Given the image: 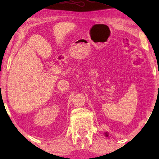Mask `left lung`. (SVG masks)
Listing matches in <instances>:
<instances>
[{
  "label": "left lung",
  "mask_w": 159,
  "mask_h": 159,
  "mask_svg": "<svg viewBox=\"0 0 159 159\" xmlns=\"http://www.w3.org/2000/svg\"><path fill=\"white\" fill-rule=\"evenodd\" d=\"M104 134H105L106 137H108V136H109V134H108V133H104Z\"/></svg>",
  "instance_id": "1"
}]
</instances>
